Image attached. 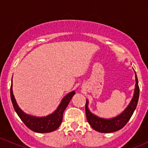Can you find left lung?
Here are the masks:
<instances>
[{
	"label": "left lung",
	"mask_w": 148,
	"mask_h": 148,
	"mask_svg": "<svg viewBox=\"0 0 148 148\" xmlns=\"http://www.w3.org/2000/svg\"><path fill=\"white\" fill-rule=\"evenodd\" d=\"M135 81H136V84H135L134 92L133 98L131 100L130 103L123 112L114 118H109V119L100 118L91 112L88 108V100L87 99L86 105H85L87 120L90 126L94 130L101 133H112V132H117L125 126V124L130 120L131 117L133 114L137 105L138 100H139V88L136 72H135Z\"/></svg>",
	"instance_id": "left-lung-1"
}]
</instances>
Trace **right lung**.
I'll use <instances>...</instances> for the list:
<instances>
[{"mask_svg": "<svg viewBox=\"0 0 148 148\" xmlns=\"http://www.w3.org/2000/svg\"><path fill=\"white\" fill-rule=\"evenodd\" d=\"M10 90L11 99L16 114L29 129L37 133H49L59 128L63 120V112L67 107L68 104L69 103L73 96L75 94V91L74 90L66 95L61 100L56 110H55V112L52 114L45 117H36V116L26 114L19 107L13 94L12 79Z\"/></svg>", "mask_w": 148, "mask_h": 148, "instance_id": "add662e5", "label": "right lung"}]
</instances>
